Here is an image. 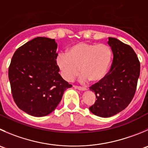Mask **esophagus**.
Listing matches in <instances>:
<instances>
[{
    "label": "esophagus",
    "mask_w": 148,
    "mask_h": 148,
    "mask_svg": "<svg viewBox=\"0 0 148 148\" xmlns=\"http://www.w3.org/2000/svg\"><path fill=\"white\" fill-rule=\"evenodd\" d=\"M74 87L77 89H78L79 90H81V91H84V90H87V88H85V87H80V86H74Z\"/></svg>",
    "instance_id": "34e87169"
}]
</instances>
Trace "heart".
<instances>
[{
    "label": "heart",
    "instance_id": "b5f03b06",
    "mask_svg": "<svg viewBox=\"0 0 148 148\" xmlns=\"http://www.w3.org/2000/svg\"><path fill=\"white\" fill-rule=\"evenodd\" d=\"M112 58V51L108 45L81 42L69 47L66 54H58L56 63L66 81L72 82L80 71L82 82L89 80L97 82L107 74Z\"/></svg>",
    "mask_w": 148,
    "mask_h": 148
}]
</instances>
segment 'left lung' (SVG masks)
Listing matches in <instances>:
<instances>
[{
    "label": "left lung",
    "mask_w": 148,
    "mask_h": 148,
    "mask_svg": "<svg viewBox=\"0 0 148 148\" xmlns=\"http://www.w3.org/2000/svg\"><path fill=\"white\" fill-rule=\"evenodd\" d=\"M108 43L114 54L111 68L103 79L90 87L97 100L89 109L103 118L116 115L129 106L140 72V61L132 47L114 38H108Z\"/></svg>",
    "instance_id": "obj_1"
}]
</instances>
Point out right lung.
Returning a JSON list of instances; mask_svg holds the SVG:
<instances>
[{"instance_id": "obj_1", "label": "right lung", "mask_w": 148, "mask_h": 148, "mask_svg": "<svg viewBox=\"0 0 148 148\" xmlns=\"http://www.w3.org/2000/svg\"><path fill=\"white\" fill-rule=\"evenodd\" d=\"M55 40L38 37L18 48L8 68L14 102L23 111L41 117L53 112L72 87L58 74Z\"/></svg>"}]
</instances>
